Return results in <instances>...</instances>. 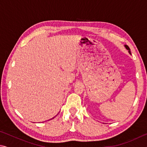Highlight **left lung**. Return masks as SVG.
Returning <instances> with one entry per match:
<instances>
[{
	"label": "left lung",
	"instance_id": "left-lung-1",
	"mask_svg": "<svg viewBox=\"0 0 147 147\" xmlns=\"http://www.w3.org/2000/svg\"><path fill=\"white\" fill-rule=\"evenodd\" d=\"M124 47H126V49H127V50H128V53H130V54H131V52H130V48H129V47L128 46V45H124Z\"/></svg>",
	"mask_w": 147,
	"mask_h": 147
}]
</instances>
